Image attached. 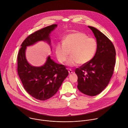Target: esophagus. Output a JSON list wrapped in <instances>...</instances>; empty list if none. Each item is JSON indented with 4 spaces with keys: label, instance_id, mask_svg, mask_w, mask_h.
<instances>
[{
    "label": "esophagus",
    "instance_id": "34e87169",
    "mask_svg": "<svg viewBox=\"0 0 128 128\" xmlns=\"http://www.w3.org/2000/svg\"><path fill=\"white\" fill-rule=\"evenodd\" d=\"M68 73H69L70 74H71L73 73V71H72V70H70V69H69L68 70Z\"/></svg>",
    "mask_w": 128,
    "mask_h": 128
}]
</instances>
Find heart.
<instances>
[{"label": "heart", "mask_w": 128, "mask_h": 128, "mask_svg": "<svg viewBox=\"0 0 128 128\" xmlns=\"http://www.w3.org/2000/svg\"><path fill=\"white\" fill-rule=\"evenodd\" d=\"M98 49V42L93 38H89L82 32H76L66 36L62 43H58L55 52L58 62L64 63L70 54L67 65L74 66L79 64L84 65L90 62L94 56Z\"/></svg>", "instance_id": "obj_1"}]
</instances>
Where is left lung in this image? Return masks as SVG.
<instances>
[{
    "instance_id": "obj_1",
    "label": "left lung",
    "mask_w": 128,
    "mask_h": 128,
    "mask_svg": "<svg viewBox=\"0 0 128 128\" xmlns=\"http://www.w3.org/2000/svg\"><path fill=\"white\" fill-rule=\"evenodd\" d=\"M98 42V49L94 58L88 64L75 70L78 88L82 93L94 96L108 86L114 72L116 64V50L112 42L94 27L88 26Z\"/></svg>"
}]
</instances>
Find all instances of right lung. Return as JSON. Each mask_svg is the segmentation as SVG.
Segmentation results:
<instances>
[{
  "label": "right lung",
  "instance_id": "add662e5",
  "mask_svg": "<svg viewBox=\"0 0 128 128\" xmlns=\"http://www.w3.org/2000/svg\"><path fill=\"white\" fill-rule=\"evenodd\" d=\"M57 24L44 28L28 36L23 42L18 56V72L26 90L32 97L45 100L54 96L68 74L66 66L54 62L49 56L44 64L36 67L28 64L26 58V46L40 40L50 44V34Z\"/></svg>",
  "mask_w": 128,
  "mask_h": 128
}]
</instances>
